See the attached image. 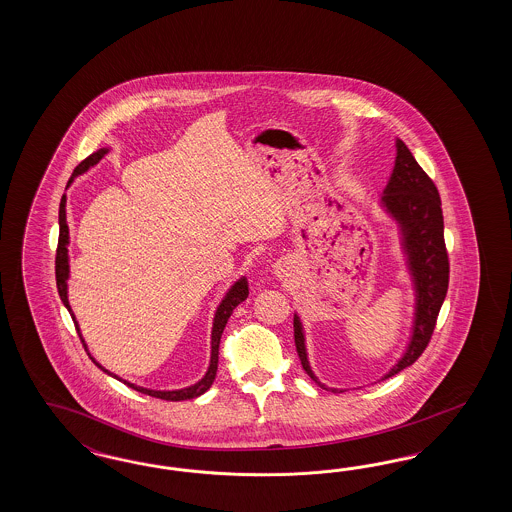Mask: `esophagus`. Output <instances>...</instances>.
Instances as JSON below:
<instances>
[{"instance_id": "1", "label": "esophagus", "mask_w": 512, "mask_h": 512, "mask_svg": "<svg viewBox=\"0 0 512 512\" xmlns=\"http://www.w3.org/2000/svg\"><path fill=\"white\" fill-rule=\"evenodd\" d=\"M289 266H291V263H289V261H281V264H279V270H281V272H285V270H287Z\"/></svg>"}]
</instances>
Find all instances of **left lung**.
Wrapping results in <instances>:
<instances>
[{"mask_svg": "<svg viewBox=\"0 0 512 512\" xmlns=\"http://www.w3.org/2000/svg\"><path fill=\"white\" fill-rule=\"evenodd\" d=\"M381 206L396 219L405 263L415 285V321L413 334L402 358L390 368L388 377L411 366L428 347L434 334L435 321L449 289V255L443 236V212L441 199L432 178L422 171L417 159L409 152L402 140H396V163L387 187L381 197ZM295 345L304 372L321 388H326L317 375L311 372L306 338L300 317L295 315ZM328 390V388H326ZM332 392H343L330 388Z\"/></svg>", "mask_w": 512, "mask_h": 512, "instance_id": "obj_1", "label": "left lung"}]
</instances>
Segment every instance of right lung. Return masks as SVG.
Masks as SVG:
<instances>
[{"instance_id": "1", "label": "right lung", "mask_w": 512, "mask_h": 512, "mask_svg": "<svg viewBox=\"0 0 512 512\" xmlns=\"http://www.w3.org/2000/svg\"><path fill=\"white\" fill-rule=\"evenodd\" d=\"M107 152H109L107 148H101V150L93 152L92 155H88V157L78 165L77 169L73 171V176H71L69 184L77 178L78 174H82V172L88 171L93 165H97V163L105 157ZM69 184H67V186H69ZM65 202H67V199H65V195H63L62 202H60V219H58V221H60V238H58V249H56V285H58V293H60V298H62L63 306L71 313V317H73V321H75V326H77L78 336H80V340L84 343V338H82L80 328H78L77 319H75V315H73V311H71V306H69V300H67V278H69V255H67V246H69V227H67V217H65ZM248 295V279L242 276V278L238 279L233 287L227 291V295L221 300V304L217 306L216 315H214V325H212V355H210V366H208V372L204 373V377H202L201 381L195 383V385H191V387L180 388V390H152V388L137 387V385H133V383H129V381L120 379L118 375L110 373L109 370H105L90 353H88V355L92 358L93 364H97L103 372L109 373V375H112V377L118 379V381H122L127 387L135 388L137 392L148 394V396H152V398L167 400V402H182V400L197 398V396H201L208 388L212 387V383H214V379H216L217 360H219V341H221L223 328L227 325V321H229V317H231L234 308H236L240 302H244V300L248 298ZM84 349L88 351L86 343H84Z\"/></svg>"}]
</instances>
